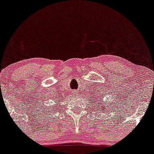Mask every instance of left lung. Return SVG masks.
Here are the masks:
<instances>
[{
	"label": "left lung",
	"mask_w": 154,
	"mask_h": 154,
	"mask_svg": "<svg viewBox=\"0 0 154 154\" xmlns=\"http://www.w3.org/2000/svg\"><path fill=\"white\" fill-rule=\"evenodd\" d=\"M98 98H97V95H96V98H95V100H96V99L97 100H98V102H99L100 101L99 100V99H100V100H101V102H103V101H102V100H103V98H100V97H99V95H98ZM97 103V102H96V103ZM103 103H104V102H103ZM96 105H97V104H96ZM98 106H100V104H99V105H98ZM105 109H106V107H103V103H102V106H101V107H100V109H102V111H105Z\"/></svg>",
	"instance_id": "obj_1"
}]
</instances>
